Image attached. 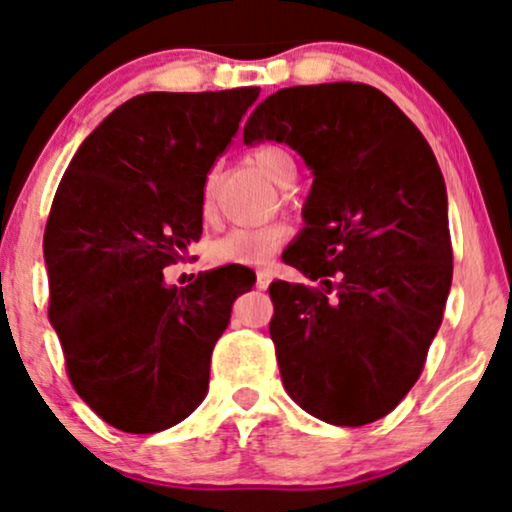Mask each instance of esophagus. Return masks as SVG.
Returning a JSON list of instances; mask_svg holds the SVG:
<instances>
[{
	"mask_svg": "<svg viewBox=\"0 0 512 512\" xmlns=\"http://www.w3.org/2000/svg\"><path fill=\"white\" fill-rule=\"evenodd\" d=\"M269 283H272V272H267V269H260V272H257L255 286L260 288V291H264V288H269Z\"/></svg>",
	"mask_w": 512,
	"mask_h": 512,
	"instance_id": "esophagus-1",
	"label": "esophagus"
}]
</instances>
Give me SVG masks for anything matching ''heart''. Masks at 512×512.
<instances>
[{
  "instance_id": "1",
  "label": "heart",
  "mask_w": 512,
  "mask_h": 512,
  "mask_svg": "<svg viewBox=\"0 0 512 512\" xmlns=\"http://www.w3.org/2000/svg\"><path fill=\"white\" fill-rule=\"evenodd\" d=\"M252 162L276 186L288 188L295 181V162L279 145H262L252 152ZM202 214H212V181L205 183L202 193ZM286 238V229L279 224L257 226V229H233L214 240L212 257L224 264H243V267H257L272 260L276 248Z\"/></svg>"
}]
</instances>
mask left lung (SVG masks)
Here are the masks:
<instances>
[{"label": "left lung", "mask_w": 512, "mask_h": 512, "mask_svg": "<svg viewBox=\"0 0 512 512\" xmlns=\"http://www.w3.org/2000/svg\"><path fill=\"white\" fill-rule=\"evenodd\" d=\"M276 140L312 171L305 229L283 262L319 288L269 286L283 389L317 420L362 427L420 379L453 279L448 197L417 126L365 83L283 88L243 143Z\"/></svg>", "instance_id": "8db88e82"}]
</instances>
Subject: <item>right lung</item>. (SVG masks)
Wrapping results in <instances>:
<instances>
[{"instance_id":"right-lung-1","label":"right lung","mask_w":512,"mask_h":512,"mask_svg":"<svg viewBox=\"0 0 512 512\" xmlns=\"http://www.w3.org/2000/svg\"><path fill=\"white\" fill-rule=\"evenodd\" d=\"M260 88L145 92L92 131L54 195L45 229L49 324L73 389L104 422L155 434L209 389L214 343L248 267L166 286L164 267L202 233V193Z\"/></svg>"}]
</instances>
